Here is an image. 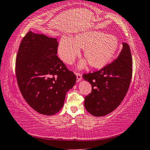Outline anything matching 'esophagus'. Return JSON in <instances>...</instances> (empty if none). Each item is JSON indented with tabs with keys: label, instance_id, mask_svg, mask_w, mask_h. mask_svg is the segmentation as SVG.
I'll use <instances>...</instances> for the list:
<instances>
[{
	"label": "esophagus",
	"instance_id": "1",
	"mask_svg": "<svg viewBox=\"0 0 150 150\" xmlns=\"http://www.w3.org/2000/svg\"><path fill=\"white\" fill-rule=\"evenodd\" d=\"M76 76H77V82L80 81L82 79V75L80 74V73H77V74H76Z\"/></svg>",
	"mask_w": 150,
	"mask_h": 150
}]
</instances>
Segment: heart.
<instances>
[{"mask_svg":"<svg viewBox=\"0 0 150 150\" xmlns=\"http://www.w3.org/2000/svg\"><path fill=\"white\" fill-rule=\"evenodd\" d=\"M119 42L115 36L97 30H86L75 37L63 35L59 41L58 52L61 59L72 64L84 48V56L90 65L96 69L103 68L112 60L116 54ZM86 60L79 62V69L87 65Z\"/></svg>","mask_w":150,"mask_h":150,"instance_id":"b5f03b06","label":"heart"}]
</instances>
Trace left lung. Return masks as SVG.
<instances>
[{
	"instance_id": "1",
	"label": "left lung",
	"mask_w": 150,
	"mask_h": 150,
	"mask_svg": "<svg viewBox=\"0 0 150 150\" xmlns=\"http://www.w3.org/2000/svg\"><path fill=\"white\" fill-rule=\"evenodd\" d=\"M122 45L116 60L100 71L83 75V79L92 86V92L85 97L84 106L94 116H104L114 111L129 88L132 73V56L129 45L126 43Z\"/></svg>"
}]
</instances>
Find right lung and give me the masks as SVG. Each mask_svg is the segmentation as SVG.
<instances>
[{
  "instance_id": "obj_1",
  "label": "right lung",
  "mask_w": 150,
  "mask_h": 150,
  "mask_svg": "<svg viewBox=\"0 0 150 150\" xmlns=\"http://www.w3.org/2000/svg\"><path fill=\"white\" fill-rule=\"evenodd\" d=\"M56 39L29 31L16 57L18 84L27 103L38 113L56 114L64 105L67 92L76 83L75 75L57 54Z\"/></svg>"
}]
</instances>
